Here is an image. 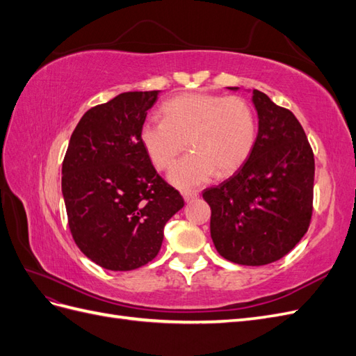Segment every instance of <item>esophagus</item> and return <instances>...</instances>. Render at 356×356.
<instances>
[{"label": "esophagus", "instance_id": "esophagus-1", "mask_svg": "<svg viewBox=\"0 0 356 356\" xmlns=\"http://www.w3.org/2000/svg\"><path fill=\"white\" fill-rule=\"evenodd\" d=\"M182 197H184L186 202H191L199 197V193L197 191H184L182 193Z\"/></svg>", "mask_w": 356, "mask_h": 356}]
</instances>
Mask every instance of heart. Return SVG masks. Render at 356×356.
<instances>
[{
  "mask_svg": "<svg viewBox=\"0 0 356 356\" xmlns=\"http://www.w3.org/2000/svg\"><path fill=\"white\" fill-rule=\"evenodd\" d=\"M161 113L163 120L147 118L139 136L149 160L160 170L174 165L188 139L193 152L169 174L177 187H197L215 174H233L255 145V113L241 96L187 93L166 101Z\"/></svg>",
  "mask_w": 356,
  "mask_h": 356,
  "instance_id": "1",
  "label": "heart"
}]
</instances>
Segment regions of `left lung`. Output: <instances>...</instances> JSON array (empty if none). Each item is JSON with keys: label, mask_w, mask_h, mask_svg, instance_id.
Returning <instances> with one entry per match:
<instances>
[{"label": "left lung", "mask_w": 356, "mask_h": 356, "mask_svg": "<svg viewBox=\"0 0 356 356\" xmlns=\"http://www.w3.org/2000/svg\"><path fill=\"white\" fill-rule=\"evenodd\" d=\"M239 90V88H230ZM258 134L245 163L207 188L211 238L225 260L264 266L281 260L309 229L315 159L296 115L252 90Z\"/></svg>", "instance_id": "8db88e82"}]
</instances>
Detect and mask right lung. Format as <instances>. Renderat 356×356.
<instances>
[{"mask_svg": "<svg viewBox=\"0 0 356 356\" xmlns=\"http://www.w3.org/2000/svg\"><path fill=\"white\" fill-rule=\"evenodd\" d=\"M159 92H124L86 111L62 163L72 238L108 270L127 272L152 261L165 224L184 207L156 172L139 136Z\"/></svg>", "mask_w": 356, "mask_h": 356, "instance_id": "add662e5", "label": "right lung"}]
</instances>
